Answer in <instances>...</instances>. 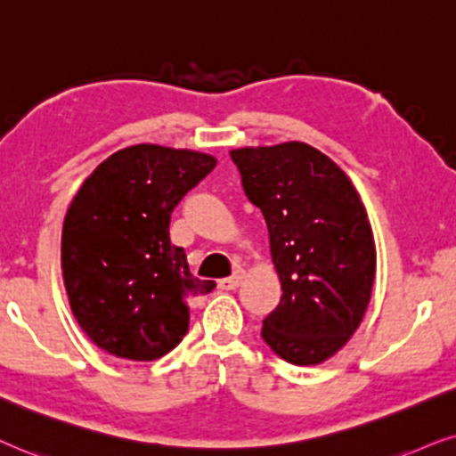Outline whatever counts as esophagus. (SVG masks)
Wrapping results in <instances>:
<instances>
[{
	"label": "esophagus",
	"mask_w": 456,
	"mask_h": 456,
	"mask_svg": "<svg viewBox=\"0 0 456 456\" xmlns=\"http://www.w3.org/2000/svg\"><path fill=\"white\" fill-rule=\"evenodd\" d=\"M246 277V271L244 269H235L232 277H224V279H218V289H224V291H232V289H238L241 281H244Z\"/></svg>",
	"instance_id": "esophagus-1"
}]
</instances>
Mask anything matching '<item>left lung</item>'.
<instances>
[{"label": "left lung", "instance_id": "obj_1", "mask_svg": "<svg viewBox=\"0 0 456 456\" xmlns=\"http://www.w3.org/2000/svg\"><path fill=\"white\" fill-rule=\"evenodd\" d=\"M248 200L269 227L281 300L265 344L291 365H319L359 330L371 300L375 241L352 181L313 145L233 150Z\"/></svg>", "mask_w": 456, "mask_h": 456}]
</instances>
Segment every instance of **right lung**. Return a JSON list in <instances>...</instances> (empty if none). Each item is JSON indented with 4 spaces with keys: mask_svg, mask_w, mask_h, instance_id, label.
<instances>
[{
    "mask_svg": "<svg viewBox=\"0 0 456 456\" xmlns=\"http://www.w3.org/2000/svg\"><path fill=\"white\" fill-rule=\"evenodd\" d=\"M215 167L202 151L139 143L106 158L72 198L62 277L77 323L102 350L160 359L187 333V298L215 289L168 233L175 206Z\"/></svg>",
    "mask_w": 456,
    "mask_h": 456,
    "instance_id": "right-lung-1",
    "label": "right lung"
}]
</instances>
